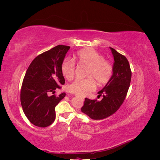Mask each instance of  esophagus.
Listing matches in <instances>:
<instances>
[{
    "label": "esophagus",
    "instance_id": "1",
    "mask_svg": "<svg viewBox=\"0 0 160 160\" xmlns=\"http://www.w3.org/2000/svg\"><path fill=\"white\" fill-rule=\"evenodd\" d=\"M81 98V99H83H83H84V98Z\"/></svg>",
    "mask_w": 160,
    "mask_h": 160
}]
</instances>
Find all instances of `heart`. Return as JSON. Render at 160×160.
<instances>
[{
	"label": "heart",
	"instance_id": "1",
	"mask_svg": "<svg viewBox=\"0 0 160 160\" xmlns=\"http://www.w3.org/2000/svg\"><path fill=\"white\" fill-rule=\"evenodd\" d=\"M75 59L81 67H86L85 76L88 78L77 79L67 87L71 93L84 97L95 90L97 83L103 85L111 80L113 74L111 62L104 59L101 53L93 49H84L77 53ZM61 72L67 80L73 79L75 75V65L72 61L65 59L61 64ZM95 80H94L93 79Z\"/></svg>",
	"mask_w": 160,
	"mask_h": 160
}]
</instances>
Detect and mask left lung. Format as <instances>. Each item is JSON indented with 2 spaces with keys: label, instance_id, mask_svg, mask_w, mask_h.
Here are the masks:
<instances>
[{
  "label": "left lung",
  "instance_id": "obj_1",
  "mask_svg": "<svg viewBox=\"0 0 160 160\" xmlns=\"http://www.w3.org/2000/svg\"><path fill=\"white\" fill-rule=\"evenodd\" d=\"M114 57L113 74L102 90L98 92L101 101L85 98L81 110L93 119H103L118 111L126 98L132 79V71L127 58L110 47Z\"/></svg>",
  "mask_w": 160,
  "mask_h": 160
}]
</instances>
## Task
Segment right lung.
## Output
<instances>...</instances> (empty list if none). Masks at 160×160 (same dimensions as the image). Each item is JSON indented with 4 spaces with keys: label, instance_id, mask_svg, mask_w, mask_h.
Masks as SVG:
<instances>
[{
    "label": "right lung",
    "instance_id": "add662e5",
    "mask_svg": "<svg viewBox=\"0 0 160 160\" xmlns=\"http://www.w3.org/2000/svg\"><path fill=\"white\" fill-rule=\"evenodd\" d=\"M69 46L57 45L36 57L28 67L21 89L23 112L35 126L46 128L55 119V107L65 93L55 94L65 84L61 64Z\"/></svg>",
    "mask_w": 160,
    "mask_h": 160
}]
</instances>
